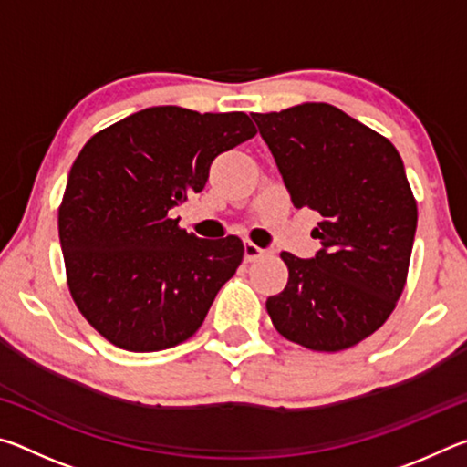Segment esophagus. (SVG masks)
I'll return each instance as SVG.
<instances>
[{
  "instance_id": "34e87169",
  "label": "esophagus",
  "mask_w": 467,
  "mask_h": 467,
  "mask_svg": "<svg viewBox=\"0 0 467 467\" xmlns=\"http://www.w3.org/2000/svg\"><path fill=\"white\" fill-rule=\"evenodd\" d=\"M264 255H267L265 249L257 247V244L251 243V241L244 243V262H255V259L264 257Z\"/></svg>"
}]
</instances>
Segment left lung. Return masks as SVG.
Instances as JSON below:
<instances>
[{"label":"left lung","mask_w":467,"mask_h":467,"mask_svg":"<svg viewBox=\"0 0 467 467\" xmlns=\"http://www.w3.org/2000/svg\"><path fill=\"white\" fill-rule=\"evenodd\" d=\"M295 208L321 214V251L280 257L288 282L265 300L278 334L315 352L357 346L383 326L408 280L418 208L389 140L327 102L253 113Z\"/></svg>","instance_id":"8db88e82"}]
</instances>
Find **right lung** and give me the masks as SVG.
<instances>
[{
	"label": "right lung",
	"instance_id": "add662e5",
	"mask_svg": "<svg viewBox=\"0 0 467 467\" xmlns=\"http://www.w3.org/2000/svg\"><path fill=\"white\" fill-rule=\"evenodd\" d=\"M249 115L150 107L86 141L59 205L67 288L130 352L192 337L243 262V241L197 239L169 212L200 193L218 154L255 136Z\"/></svg>",
	"mask_w": 467,
	"mask_h": 467
}]
</instances>
